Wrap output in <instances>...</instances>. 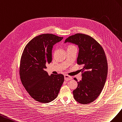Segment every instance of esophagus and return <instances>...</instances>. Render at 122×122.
I'll use <instances>...</instances> for the list:
<instances>
[{"instance_id":"1","label":"esophagus","mask_w":122,"mask_h":122,"mask_svg":"<svg viewBox=\"0 0 122 122\" xmlns=\"http://www.w3.org/2000/svg\"><path fill=\"white\" fill-rule=\"evenodd\" d=\"M64 79L65 81H69V80H71L72 79V77L71 76L65 75H64Z\"/></svg>"}]
</instances>
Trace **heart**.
Here are the masks:
<instances>
[{
	"label": "heart",
	"mask_w": 122,
	"mask_h": 122,
	"mask_svg": "<svg viewBox=\"0 0 122 122\" xmlns=\"http://www.w3.org/2000/svg\"><path fill=\"white\" fill-rule=\"evenodd\" d=\"M75 47V46H68V47Z\"/></svg>",
	"instance_id": "heart-1"
}]
</instances>
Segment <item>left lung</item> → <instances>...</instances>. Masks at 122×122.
Returning <instances> with one entry per match:
<instances>
[{"mask_svg":"<svg viewBox=\"0 0 122 122\" xmlns=\"http://www.w3.org/2000/svg\"><path fill=\"white\" fill-rule=\"evenodd\" d=\"M66 42L78 46L77 63L83 67L82 80L77 82V88L73 91L74 99L82 104L92 103L100 95L106 82L108 64L105 52L98 42L85 34L69 36L65 40Z\"/></svg>","mask_w":122,"mask_h":122,"instance_id":"8db88e82","label":"left lung"}]
</instances>
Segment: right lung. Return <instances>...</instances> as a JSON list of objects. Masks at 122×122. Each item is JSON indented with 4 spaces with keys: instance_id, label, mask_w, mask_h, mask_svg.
I'll return each mask as SVG.
<instances>
[{
    "instance_id": "obj_1",
    "label": "right lung",
    "mask_w": 122,
    "mask_h": 122,
    "mask_svg": "<svg viewBox=\"0 0 122 122\" xmlns=\"http://www.w3.org/2000/svg\"><path fill=\"white\" fill-rule=\"evenodd\" d=\"M63 39L51 34H42L26 44L21 56L19 74L27 92L37 101L47 103L57 98L64 80L62 74L49 76L46 64L52 60L53 46Z\"/></svg>"
}]
</instances>
